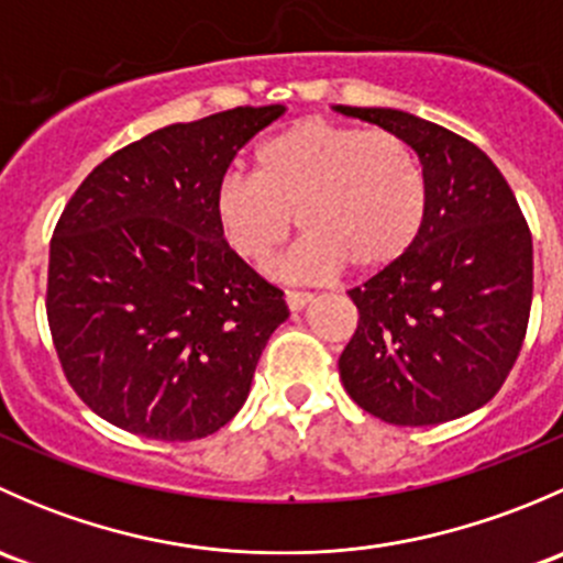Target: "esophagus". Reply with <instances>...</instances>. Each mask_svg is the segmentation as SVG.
Returning a JSON list of instances; mask_svg holds the SVG:
<instances>
[{"mask_svg": "<svg viewBox=\"0 0 563 563\" xmlns=\"http://www.w3.org/2000/svg\"><path fill=\"white\" fill-rule=\"evenodd\" d=\"M313 299V294L310 291H297V288H286V305L288 310H302L305 305Z\"/></svg>", "mask_w": 563, "mask_h": 563, "instance_id": "34e87169", "label": "esophagus"}]
</instances>
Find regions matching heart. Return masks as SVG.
Masks as SVG:
<instances>
[{
    "instance_id": "b5f03b06",
    "label": "heart",
    "mask_w": 563,
    "mask_h": 563,
    "mask_svg": "<svg viewBox=\"0 0 563 563\" xmlns=\"http://www.w3.org/2000/svg\"><path fill=\"white\" fill-rule=\"evenodd\" d=\"M430 187L419 152L391 130L302 119L255 150V174H225L214 192L220 234L240 258L266 264L297 214L308 231L291 266L373 275L417 245Z\"/></svg>"
}]
</instances>
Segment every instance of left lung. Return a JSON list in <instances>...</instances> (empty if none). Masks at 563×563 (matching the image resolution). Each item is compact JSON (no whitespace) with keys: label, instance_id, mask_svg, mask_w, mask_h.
Masks as SVG:
<instances>
[{"label":"left lung","instance_id":"left-lung-1","mask_svg":"<svg viewBox=\"0 0 563 563\" xmlns=\"http://www.w3.org/2000/svg\"><path fill=\"white\" fill-rule=\"evenodd\" d=\"M338 111L402 135L430 187L417 245L349 291L360 321L340 354V378L384 422H450L485 406L523 349L531 231L504 174L468 139L395 108Z\"/></svg>","mask_w":563,"mask_h":563}]
</instances>
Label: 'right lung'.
I'll return each mask as SVG.
<instances>
[{"mask_svg":"<svg viewBox=\"0 0 563 563\" xmlns=\"http://www.w3.org/2000/svg\"><path fill=\"white\" fill-rule=\"evenodd\" d=\"M283 106L168 124L106 157L67 201L45 313L62 373L98 417L157 441H196L247 400L277 286L220 234L214 192Z\"/></svg>","mask_w":563,"mask_h":563,"instance_id":"obj_1","label":"right lung"}]
</instances>
